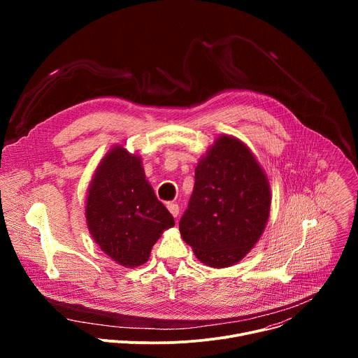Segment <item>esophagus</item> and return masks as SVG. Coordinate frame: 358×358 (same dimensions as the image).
I'll return each instance as SVG.
<instances>
[{
	"instance_id": "obj_1",
	"label": "esophagus",
	"mask_w": 358,
	"mask_h": 358,
	"mask_svg": "<svg viewBox=\"0 0 358 358\" xmlns=\"http://www.w3.org/2000/svg\"><path fill=\"white\" fill-rule=\"evenodd\" d=\"M167 208H169V211L171 213V215H173L174 218H177V217H178V214H180V207H178V203L170 202V203H167Z\"/></svg>"
}]
</instances>
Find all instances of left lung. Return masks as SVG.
<instances>
[{
    "instance_id": "8db88e82",
    "label": "left lung",
    "mask_w": 358,
    "mask_h": 358,
    "mask_svg": "<svg viewBox=\"0 0 358 358\" xmlns=\"http://www.w3.org/2000/svg\"><path fill=\"white\" fill-rule=\"evenodd\" d=\"M271 202L268 177L250 148L222 134L195 169L180 234L199 262L211 268L232 266L262 236Z\"/></svg>"
}]
</instances>
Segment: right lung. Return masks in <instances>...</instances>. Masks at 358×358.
Here are the masks:
<instances>
[{
    "label": "right lung",
    "mask_w": 358,
    "mask_h": 358,
    "mask_svg": "<svg viewBox=\"0 0 358 358\" xmlns=\"http://www.w3.org/2000/svg\"><path fill=\"white\" fill-rule=\"evenodd\" d=\"M86 224L99 248L124 268L150 258L152 245L174 218L145 180L141 157L112 147L87 187Z\"/></svg>",
    "instance_id": "add662e5"
}]
</instances>
